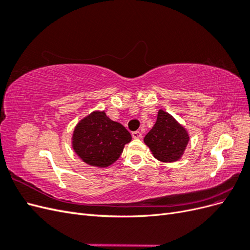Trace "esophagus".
Returning <instances> with one entry per match:
<instances>
[{
    "instance_id": "1",
    "label": "esophagus",
    "mask_w": 250,
    "mask_h": 250,
    "mask_svg": "<svg viewBox=\"0 0 250 250\" xmlns=\"http://www.w3.org/2000/svg\"><path fill=\"white\" fill-rule=\"evenodd\" d=\"M131 134H132V138L133 139H140V138H142V132L141 131H138V130L137 131H133Z\"/></svg>"
}]
</instances>
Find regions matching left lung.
Returning <instances> with one entry per match:
<instances>
[{
	"label": "left lung",
	"mask_w": 250,
	"mask_h": 250,
	"mask_svg": "<svg viewBox=\"0 0 250 250\" xmlns=\"http://www.w3.org/2000/svg\"><path fill=\"white\" fill-rule=\"evenodd\" d=\"M188 139L185 128L170 113L161 109L154 126L144 138V142L158 161L172 163L183 155Z\"/></svg>",
	"instance_id": "left-lung-1"
}]
</instances>
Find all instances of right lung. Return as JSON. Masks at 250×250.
Wrapping results in <instances>:
<instances>
[{"mask_svg": "<svg viewBox=\"0 0 250 250\" xmlns=\"http://www.w3.org/2000/svg\"><path fill=\"white\" fill-rule=\"evenodd\" d=\"M131 141L126 128L110 120L104 111H95L81 120L73 133V149L83 162L107 167L116 162Z\"/></svg>", "mask_w": 250, "mask_h": 250, "instance_id": "right-lung-1", "label": "right lung"}]
</instances>
